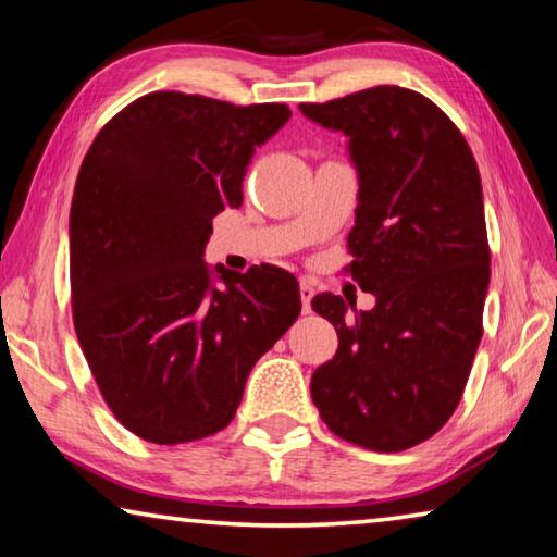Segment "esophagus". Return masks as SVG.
<instances>
[{"instance_id": "esophagus-1", "label": "esophagus", "mask_w": 557, "mask_h": 557, "mask_svg": "<svg viewBox=\"0 0 557 557\" xmlns=\"http://www.w3.org/2000/svg\"><path fill=\"white\" fill-rule=\"evenodd\" d=\"M312 297H314V287L307 285V282H301V285H299V299H301V309H305V314L312 312Z\"/></svg>"}]
</instances>
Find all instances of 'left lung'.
I'll return each instance as SVG.
<instances>
[{
  "mask_svg": "<svg viewBox=\"0 0 557 557\" xmlns=\"http://www.w3.org/2000/svg\"><path fill=\"white\" fill-rule=\"evenodd\" d=\"M299 110L348 137L358 176L348 272L375 297L369 312L332 292L312 299L338 334L312 400L342 440L403 451L449 420L482 342L492 277L482 178L455 122L414 90L379 86Z\"/></svg>",
  "mask_w": 557,
  "mask_h": 557,
  "instance_id": "left-lung-1",
  "label": "left lung"
}]
</instances>
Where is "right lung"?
<instances>
[{"label": "right lung", "mask_w": 557, "mask_h": 557, "mask_svg": "<svg viewBox=\"0 0 557 557\" xmlns=\"http://www.w3.org/2000/svg\"><path fill=\"white\" fill-rule=\"evenodd\" d=\"M289 108L149 92L98 132L71 203V297L83 356L115 418L154 445L203 440L299 317V285L203 260L213 219L243 203L256 149Z\"/></svg>", "instance_id": "obj_1"}]
</instances>
